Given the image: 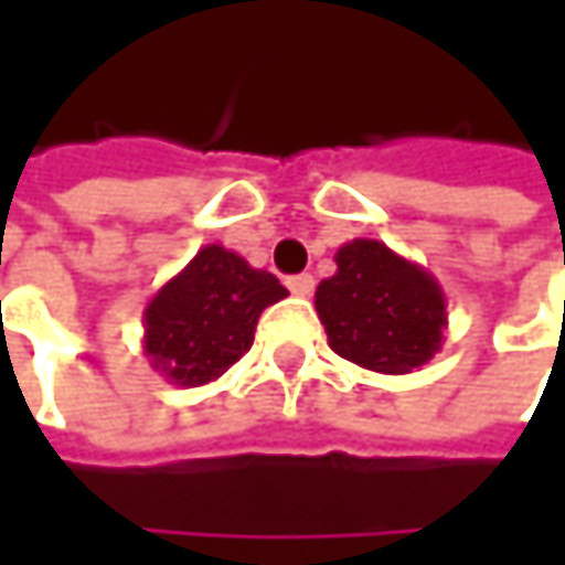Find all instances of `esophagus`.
<instances>
[{
    "mask_svg": "<svg viewBox=\"0 0 565 565\" xmlns=\"http://www.w3.org/2000/svg\"><path fill=\"white\" fill-rule=\"evenodd\" d=\"M287 287H290V294H297V297H310V294H313V278H310V275H294V278H287Z\"/></svg>",
    "mask_w": 565,
    "mask_h": 565,
    "instance_id": "obj_1",
    "label": "esophagus"
}]
</instances>
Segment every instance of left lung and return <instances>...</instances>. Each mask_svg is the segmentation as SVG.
Returning a JSON list of instances; mask_svg holds the SVG:
<instances>
[{"label":"left lung","instance_id":"obj_1","mask_svg":"<svg viewBox=\"0 0 565 565\" xmlns=\"http://www.w3.org/2000/svg\"><path fill=\"white\" fill-rule=\"evenodd\" d=\"M333 262L337 275L313 294L330 350L386 376L422 370L448 330V303L435 275L376 238L340 245Z\"/></svg>","mask_w":565,"mask_h":565}]
</instances>
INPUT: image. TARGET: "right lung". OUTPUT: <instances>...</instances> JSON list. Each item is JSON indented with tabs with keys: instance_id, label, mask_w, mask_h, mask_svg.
<instances>
[{
	"instance_id": "1",
	"label": "right lung",
	"mask_w": 565,
	"mask_h": 565,
	"mask_svg": "<svg viewBox=\"0 0 565 565\" xmlns=\"http://www.w3.org/2000/svg\"><path fill=\"white\" fill-rule=\"evenodd\" d=\"M287 297L271 271L252 268L225 245H205L143 310V353L172 386H205L255 343L265 307Z\"/></svg>"
}]
</instances>
